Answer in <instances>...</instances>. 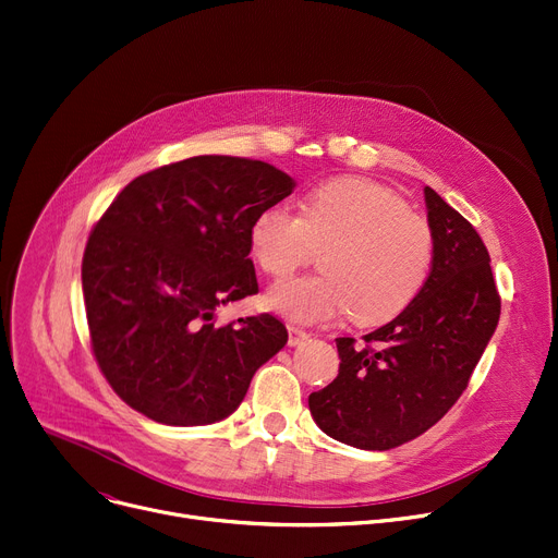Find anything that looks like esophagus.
Masks as SVG:
<instances>
[{
  "label": "esophagus",
  "instance_id": "esophagus-1",
  "mask_svg": "<svg viewBox=\"0 0 558 558\" xmlns=\"http://www.w3.org/2000/svg\"><path fill=\"white\" fill-rule=\"evenodd\" d=\"M289 329V345H301L303 341L310 339V333L303 327H295V325H287Z\"/></svg>",
  "mask_w": 558,
  "mask_h": 558
}]
</instances>
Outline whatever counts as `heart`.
Masks as SVG:
<instances>
[{"instance_id": "heart-1", "label": "heart", "mask_w": 558, "mask_h": 558, "mask_svg": "<svg viewBox=\"0 0 558 558\" xmlns=\"http://www.w3.org/2000/svg\"><path fill=\"white\" fill-rule=\"evenodd\" d=\"M248 244L271 278L307 265L323 246L318 274L282 280L267 295L274 312L301 323L345 312L363 325L390 320L417 299L435 259L428 221L408 210L395 191L361 177L316 185L303 215L289 204L263 208Z\"/></svg>"}]
</instances>
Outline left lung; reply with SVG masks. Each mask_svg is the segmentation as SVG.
<instances>
[{"instance_id": "1", "label": "left lung", "mask_w": 558, "mask_h": 558, "mask_svg": "<svg viewBox=\"0 0 558 558\" xmlns=\"http://www.w3.org/2000/svg\"><path fill=\"white\" fill-rule=\"evenodd\" d=\"M424 197L435 238L428 282L361 343L337 339L339 377L310 395L320 430L363 451L401 447L447 415L500 318L485 242L428 185Z\"/></svg>"}]
</instances>
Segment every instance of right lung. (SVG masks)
I'll return each instance as SVG.
<instances>
[{
	"label": "right lung",
	"mask_w": 558,
	"mask_h": 558,
	"mask_svg": "<svg viewBox=\"0 0 558 558\" xmlns=\"http://www.w3.org/2000/svg\"><path fill=\"white\" fill-rule=\"evenodd\" d=\"M295 181L242 157H191L130 181L89 233L83 295L100 373L168 426L229 417L255 369L287 343L271 314L215 325L257 293L248 231Z\"/></svg>",
	"instance_id": "1"
}]
</instances>
